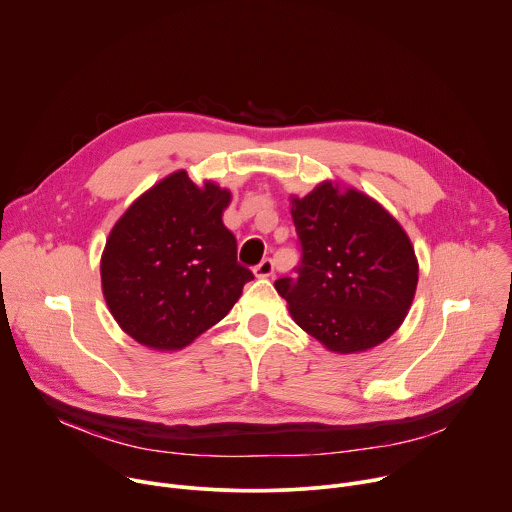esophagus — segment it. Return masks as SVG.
<instances>
[{
	"label": "esophagus",
	"mask_w": 512,
	"mask_h": 512,
	"mask_svg": "<svg viewBox=\"0 0 512 512\" xmlns=\"http://www.w3.org/2000/svg\"><path fill=\"white\" fill-rule=\"evenodd\" d=\"M273 269H275V265H273V259H263L253 271H255V275L257 277H269V275H273Z\"/></svg>",
	"instance_id": "34e87169"
}]
</instances>
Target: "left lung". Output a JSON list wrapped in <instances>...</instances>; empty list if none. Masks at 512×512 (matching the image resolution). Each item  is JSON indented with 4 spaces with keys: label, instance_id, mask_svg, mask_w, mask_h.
I'll return each instance as SVG.
<instances>
[{
    "label": "left lung",
    "instance_id": "obj_1",
    "mask_svg": "<svg viewBox=\"0 0 512 512\" xmlns=\"http://www.w3.org/2000/svg\"><path fill=\"white\" fill-rule=\"evenodd\" d=\"M291 218L298 275L275 281L291 318L340 354L387 340L407 316L419 273L401 225L367 194L332 182L291 198Z\"/></svg>",
    "mask_w": 512,
    "mask_h": 512
}]
</instances>
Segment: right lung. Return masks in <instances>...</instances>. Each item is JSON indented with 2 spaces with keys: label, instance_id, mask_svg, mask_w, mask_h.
<instances>
[{
  "label": "right lung",
  "instance_id": "right-lung-1",
  "mask_svg": "<svg viewBox=\"0 0 512 512\" xmlns=\"http://www.w3.org/2000/svg\"><path fill=\"white\" fill-rule=\"evenodd\" d=\"M231 192L198 188L184 170L139 196L113 227L103 259L105 302L133 340L178 350L221 322L253 273L223 225Z\"/></svg>",
  "mask_w": 512,
  "mask_h": 512
}]
</instances>
